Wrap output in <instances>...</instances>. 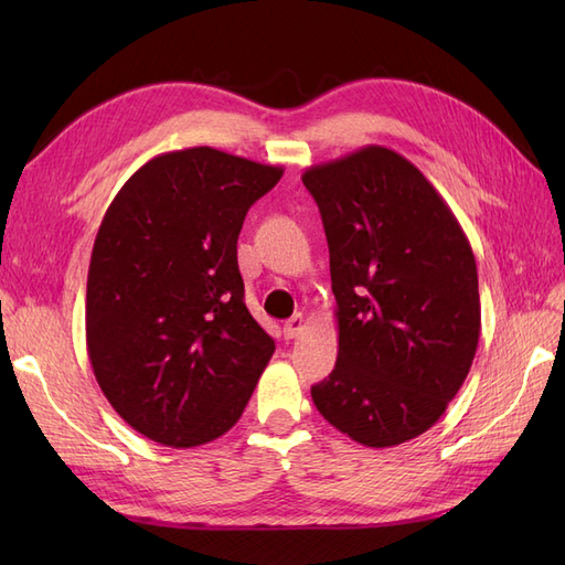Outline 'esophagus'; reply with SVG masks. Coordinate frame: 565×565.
I'll return each mask as SVG.
<instances>
[{"label": "esophagus", "instance_id": "obj_1", "mask_svg": "<svg viewBox=\"0 0 565 565\" xmlns=\"http://www.w3.org/2000/svg\"><path fill=\"white\" fill-rule=\"evenodd\" d=\"M303 328H306L303 316H301V313H295L292 318H289V320L285 322L282 334H285V339H297V337L303 332Z\"/></svg>", "mask_w": 565, "mask_h": 565}]
</instances>
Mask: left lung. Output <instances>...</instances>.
<instances>
[{
	"label": "left lung",
	"mask_w": 565,
	"mask_h": 565,
	"mask_svg": "<svg viewBox=\"0 0 565 565\" xmlns=\"http://www.w3.org/2000/svg\"><path fill=\"white\" fill-rule=\"evenodd\" d=\"M330 247L339 353L318 413L367 448L422 436L473 363L481 297L471 245L419 169L384 146L301 177Z\"/></svg>",
	"instance_id": "8db88e82"
}]
</instances>
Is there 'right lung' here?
Wrapping results in <instances>:
<instances>
[{"mask_svg": "<svg viewBox=\"0 0 565 565\" xmlns=\"http://www.w3.org/2000/svg\"><path fill=\"white\" fill-rule=\"evenodd\" d=\"M285 169L210 146L162 152L127 179L87 276L94 377L131 429L195 448L241 419L276 344L245 306L237 235Z\"/></svg>", "mask_w": 565, "mask_h": 565, "instance_id": "add662e5", "label": "right lung"}]
</instances>
